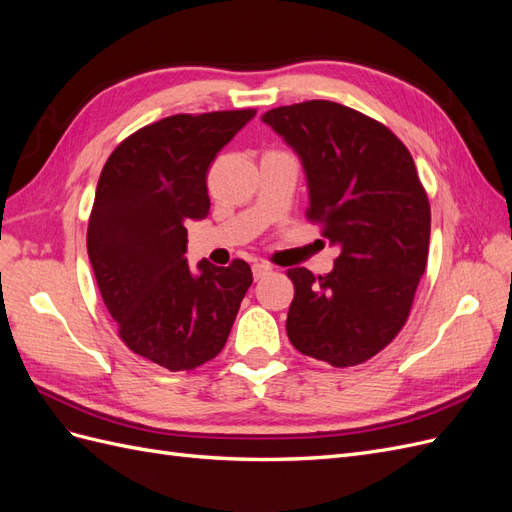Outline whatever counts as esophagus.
<instances>
[{"mask_svg": "<svg viewBox=\"0 0 512 512\" xmlns=\"http://www.w3.org/2000/svg\"><path fill=\"white\" fill-rule=\"evenodd\" d=\"M271 265H267V262H256V265L252 267V273H254V280H260V277H265L267 273H271Z\"/></svg>", "mask_w": 512, "mask_h": 512, "instance_id": "esophagus-1", "label": "esophagus"}]
</instances>
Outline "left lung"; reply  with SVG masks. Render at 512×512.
Masks as SVG:
<instances>
[{
    "instance_id": "obj_1",
    "label": "left lung",
    "mask_w": 512,
    "mask_h": 512,
    "mask_svg": "<svg viewBox=\"0 0 512 512\" xmlns=\"http://www.w3.org/2000/svg\"><path fill=\"white\" fill-rule=\"evenodd\" d=\"M262 121L299 153L307 220L342 247L327 275L286 271L290 344L333 367L365 363L404 329L427 267L431 209L414 160L384 123L337 102L277 106Z\"/></svg>"
}]
</instances>
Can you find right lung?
<instances>
[{
	"label": "right lung",
	"mask_w": 512,
	"mask_h": 512,
	"mask_svg": "<svg viewBox=\"0 0 512 512\" xmlns=\"http://www.w3.org/2000/svg\"><path fill=\"white\" fill-rule=\"evenodd\" d=\"M254 108L170 115L136 130L108 156L87 226V254L121 342L170 371L215 359L252 269L188 267V220L207 218V170Z\"/></svg>",
	"instance_id": "add662e5"
}]
</instances>
